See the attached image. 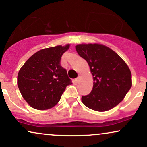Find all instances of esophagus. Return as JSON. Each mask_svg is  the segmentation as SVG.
I'll return each mask as SVG.
<instances>
[{"label": "esophagus", "instance_id": "1", "mask_svg": "<svg viewBox=\"0 0 147 147\" xmlns=\"http://www.w3.org/2000/svg\"><path fill=\"white\" fill-rule=\"evenodd\" d=\"M79 79H80V76H79V77H77V78H76V79H75V84L78 83L79 81Z\"/></svg>", "mask_w": 147, "mask_h": 147}]
</instances>
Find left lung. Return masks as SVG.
<instances>
[{
  "mask_svg": "<svg viewBox=\"0 0 147 147\" xmlns=\"http://www.w3.org/2000/svg\"><path fill=\"white\" fill-rule=\"evenodd\" d=\"M75 48L88 62L94 79L92 91L82 97L83 104L100 112L119 104L132 86L131 72L124 60L103 45L80 44Z\"/></svg>",
  "mask_w": 147,
  "mask_h": 147,
  "instance_id": "8db88e82",
  "label": "left lung"
}]
</instances>
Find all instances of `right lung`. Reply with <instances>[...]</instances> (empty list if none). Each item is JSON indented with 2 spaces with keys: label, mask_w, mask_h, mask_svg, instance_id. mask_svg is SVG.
Wrapping results in <instances>:
<instances>
[{
  "label": "right lung",
  "mask_w": 147,
  "mask_h": 147,
  "mask_svg": "<svg viewBox=\"0 0 147 147\" xmlns=\"http://www.w3.org/2000/svg\"><path fill=\"white\" fill-rule=\"evenodd\" d=\"M69 45L39 50L20 69L18 88L25 100L34 109L45 110L55 106L67 86L72 84L67 70L61 65L62 55Z\"/></svg>",
  "instance_id": "1"
}]
</instances>
